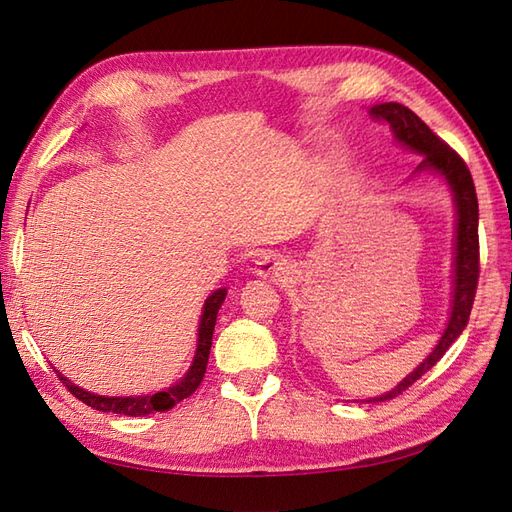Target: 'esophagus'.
Wrapping results in <instances>:
<instances>
[{
  "mask_svg": "<svg viewBox=\"0 0 512 512\" xmlns=\"http://www.w3.org/2000/svg\"><path fill=\"white\" fill-rule=\"evenodd\" d=\"M257 274L264 279L283 281L287 274V266H285V261L279 259L277 255H264L257 261Z\"/></svg>",
  "mask_w": 512,
  "mask_h": 512,
  "instance_id": "34e87169",
  "label": "esophagus"
}]
</instances>
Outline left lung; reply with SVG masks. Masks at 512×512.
I'll use <instances>...</instances> for the list:
<instances>
[{
	"mask_svg": "<svg viewBox=\"0 0 512 512\" xmlns=\"http://www.w3.org/2000/svg\"><path fill=\"white\" fill-rule=\"evenodd\" d=\"M374 121H383L393 131V138L402 147L415 153H422L424 160L419 162L417 173L432 170L450 183L454 203H456V248H454V292H452V313L448 326L439 339L435 350L417 365V370L404 378L400 385L383 393L381 398H370L365 402H385L400 396L404 389H409L415 381H419L432 365L445 355L458 335L467 326L471 307H474L476 287L480 277V242H478V196L474 188V179L463 157L454 149H450L432 129L419 119V116L402 103H378L370 110Z\"/></svg>",
	"mask_w": 512,
	"mask_h": 512,
	"instance_id": "obj_1",
	"label": "left lung"
}]
</instances>
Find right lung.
<instances>
[{"mask_svg": "<svg viewBox=\"0 0 512 512\" xmlns=\"http://www.w3.org/2000/svg\"><path fill=\"white\" fill-rule=\"evenodd\" d=\"M227 290H216L212 296L205 300L203 305V316L199 324V344H196V355L190 365L188 374L181 378L179 383L173 387H168L164 391L149 393V396H136V398H108V396H97V393L84 391L82 387L73 385L67 376H62L58 370V378L62 385L67 387L77 400H82L88 404L90 409H97L103 413H119V415H129V417H138V415H149V413H164L168 409H173L175 404L181 400L190 398L192 393L199 389L205 370H207V359H209V350H212V337H214V326H216V316L220 305L225 303Z\"/></svg>", "mask_w": 512, "mask_h": 512, "instance_id": "add662e5", "label": "right lung"}]
</instances>
